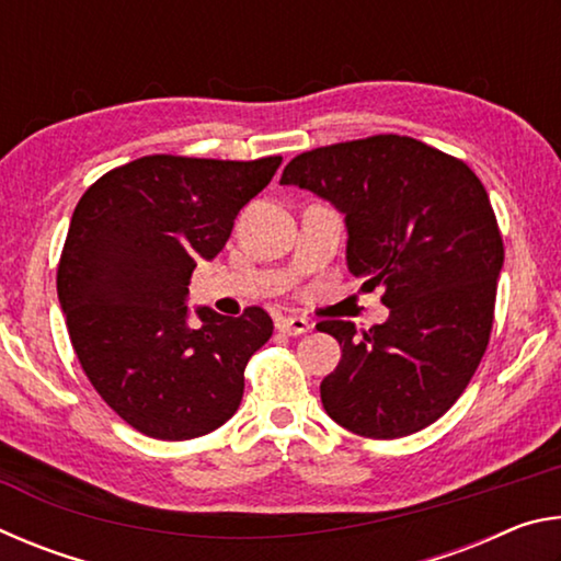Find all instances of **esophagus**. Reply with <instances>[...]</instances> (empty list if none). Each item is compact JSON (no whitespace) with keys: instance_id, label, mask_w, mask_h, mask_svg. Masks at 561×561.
Wrapping results in <instances>:
<instances>
[{"instance_id":"obj_1","label":"esophagus","mask_w":561,"mask_h":561,"mask_svg":"<svg viewBox=\"0 0 561 561\" xmlns=\"http://www.w3.org/2000/svg\"><path fill=\"white\" fill-rule=\"evenodd\" d=\"M277 329L282 331V334L287 336H297V334H304V331H309L311 324L307 319L301 317H279L277 319Z\"/></svg>"}]
</instances>
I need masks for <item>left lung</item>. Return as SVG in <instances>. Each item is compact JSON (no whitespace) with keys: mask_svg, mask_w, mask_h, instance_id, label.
Returning a JSON list of instances; mask_svg holds the SVG:
<instances>
[{"mask_svg":"<svg viewBox=\"0 0 561 561\" xmlns=\"http://www.w3.org/2000/svg\"><path fill=\"white\" fill-rule=\"evenodd\" d=\"M279 183L344 213L348 272L391 309L364 334L317 324L341 346L324 411L376 440L428 428L468 388L495 319L505 247L488 190L462 160L396 133L307 150Z\"/></svg>","mask_w":561,"mask_h":561,"instance_id":"obj_1","label":"left lung"}]
</instances>
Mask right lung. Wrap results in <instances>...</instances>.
I'll use <instances>...</instances> for the list:
<instances>
[{"label":"right lung","instance_id":"obj_1","mask_svg":"<svg viewBox=\"0 0 561 561\" xmlns=\"http://www.w3.org/2000/svg\"><path fill=\"white\" fill-rule=\"evenodd\" d=\"M279 163L146 156L76 205L56 272L71 346L103 401L148 438H201L240 408L244 366L272 319L260 307L237 319L201 307L203 324L190 327L187 284Z\"/></svg>","mask_w":561,"mask_h":561}]
</instances>
